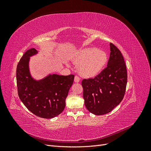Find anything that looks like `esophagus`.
<instances>
[{
  "label": "esophagus",
  "mask_w": 151,
  "mask_h": 151,
  "mask_svg": "<svg viewBox=\"0 0 151 151\" xmlns=\"http://www.w3.org/2000/svg\"><path fill=\"white\" fill-rule=\"evenodd\" d=\"M74 81L76 82V83H79V82L80 81V77L79 76H76L74 77Z\"/></svg>",
  "instance_id": "34e87169"
}]
</instances>
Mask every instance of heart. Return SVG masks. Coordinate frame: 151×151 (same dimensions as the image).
Masks as SVG:
<instances>
[{"label": "heart", "instance_id": "1", "mask_svg": "<svg viewBox=\"0 0 151 151\" xmlns=\"http://www.w3.org/2000/svg\"><path fill=\"white\" fill-rule=\"evenodd\" d=\"M108 57L106 52L96 48H88L81 51L78 61L81 64L79 71L85 77L98 75L106 65Z\"/></svg>", "mask_w": 151, "mask_h": 151}]
</instances>
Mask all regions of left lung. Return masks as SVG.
<instances>
[{"mask_svg":"<svg viewBox=\"0 0 151 151\" xmlns=\"http://www.w3.org/2000/svg\"><path fill=\"white\" fill-rule=\"evenodd\" d=\"M110 45V56L107 67L94 78L82 81L86 108L96 115L112 111L124 97L127 72L124 58L115 45Z\"/></svg>","mask_w":151,"mask_h":151,"instance_id":"left-lung-1","label":"left lung"}]
</instances>
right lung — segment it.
<instances>
[{"instance_id":"right-lung-1","label":"right lung","mask_w":151,"mask_h":151,"mask_svg":"<svg viewBox=\"0 0 151 151\" xmlns=\"http://www.w3.org/2000/svg\"><path fill=\"white\" fill-rule=\"evenodd\" d=\"M38 53L31 48L24 53L17 65L18 95L25 106L34 115L52 118L60 114L65 106V99L74 82V76L50 74L35 80L29 69V57Z\"/></svg>"}]
</instances>
